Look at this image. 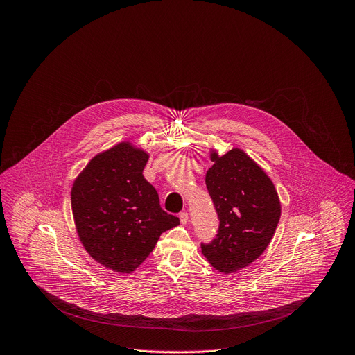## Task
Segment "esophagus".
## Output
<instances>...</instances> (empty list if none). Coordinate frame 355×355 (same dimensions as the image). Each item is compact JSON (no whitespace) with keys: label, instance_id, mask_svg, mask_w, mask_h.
<instances>
[{"label":"esophagus","instance_id":"obj_1","mask_svg":"<svg viewBox=\"0 0 355 355\" xmlns=\"http://www.w3.org/2000/svg\"><path fill=\"white\" fill-rule=\"evenodd\" d=\"M188 220H189V214H188V212H181V214H180V222H181L182 225H187Z\"/></svg>","mask_w":355,"mask_h":355}]
</instances>
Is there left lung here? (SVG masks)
Segmentation results:
<instances>
[{
	"label": "left lung",
	"mask_w": 355,
	"mask_h": 355,
	"mask_svg": "<svg viewBox=\"0 0 355 355\" xmlns=\"http://www.w3.org/2000/svg\"><path fill=\"white\" fill-rule=\"evenodd\" d=\"M207 188L219 218L216 237L200 243L202 254L220 272H234L257 260L268 247L281 216L277 189L243 150L211 155Z\"/></svg>",
	"instance_id": "1"
}]
</instances>
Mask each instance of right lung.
<instances>
[{"mask_svg": "<svg viewBox=\"0 0 355 355\" xmlns=\"http://www.w3.org/2000/svg\"><path fill=\"white\" fill-rule=\"evenodd\" d=\"M147 153L129 141L95 156L74 181L71 209L78 237L99 264L132 272L153 251L160 234L180 219L164 212L144 177Z\"/></svg>", "mask_w": 355, "mask_h": 355, "instance_id": "1", "label": "right lung"}]
</instances>
